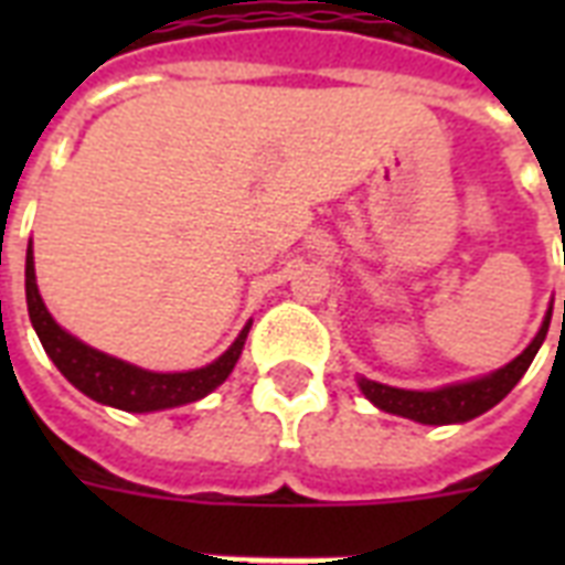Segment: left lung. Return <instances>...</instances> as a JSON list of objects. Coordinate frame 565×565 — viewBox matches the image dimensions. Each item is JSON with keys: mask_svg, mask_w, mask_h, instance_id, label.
<instances>
[{"mask_svg": "<svg viewBox=\"0 0 565 565\" xmlns=\"http://www.w3.org/2000/svg\"><path fill=\"white\" fill-rule=\"evenodd\" d=\"M548 322H552V310L545 317L540 334L534 337V343L527 345L525 352L519 354L516 361L508 363L504 370L492 372L478 381H466V384H451L443 390H430V393H416V390H395V386L375 384L361 377L363 395L372 404H377L381 411L395 413V416H407L422 425H451V422H469L475 416H481L483 411H490L504 398V395L519 384V377L525 375L531 361L540 352L545 334H548Z\"/></svg>", "mask_w": 565, "mask_h": 565, "instance_id": "left-lung-1", "label": "left lung"}]
</instances>
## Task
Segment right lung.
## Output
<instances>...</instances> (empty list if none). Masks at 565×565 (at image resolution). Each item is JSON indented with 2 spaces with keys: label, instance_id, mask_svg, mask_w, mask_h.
<instances>
[{
  "label": "right lung",
  "instance_id": "add662e5",
  "mask_svg": "<svg viewBox=\"0 0 565 565\" xmlns=\"http://www.w3.org/2000/svg\"><path fill=\"white\" fill-rule=\"evenodd\" d=\"M25 301H29L31 326L38 331L40 343L46 349L61 375L73 386H78L84 395H90L96 402L119 407L128 413H149L163 411V407H179V404L199 402L202 395L225 381L237 363L243 343H246L248 326L243 328V334L234 340L228 352L222 354L220 361H213L211 366L193 372H146L137 370L131 363L108 358V354L96 352L90 345H84L82 340H75L57 326L52 313L46 310L43 299L38 292V281H34V255L25 252Z\"/></svg>",
  "mask_w": 565,
  "mask_h": 565
}]
</instances>
